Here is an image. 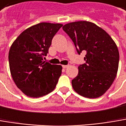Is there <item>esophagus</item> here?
<instances>
[{"instance_id": "34e87169", "label": "esophagus", "mask_w": 126, "mask_h": 126, "mask_svg": "<svg viewBox=\"0 0 126 126\" xmlns=\"http://www.w3.org/2000/svg\"><path fill=\"white\" fill-rule=\"evenodd\" d=\"M69 65H63L62 67L64 68V69H66V68L69 67Z\"/></svg>"}]
</instances>
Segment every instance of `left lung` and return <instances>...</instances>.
<instances>
[{"mask_svg":"<svg viewBox=\"0 0 126 126\" xmlns=\"http://www.w3.org/2000/svg\"><path fill=\"white\" fill-rule=\"evenodd\" d=\"M63 30L73 41L79 54H87L86 63L78 67V75L72 80L77 93L97 98L106 93L117 75L119 51L111 36L95 23L87 21L64 25Z\"/></svg>","mask_w":126,"mask_h":126,"instance_id":"8db88e82","label":"left lung"}]
</instances>
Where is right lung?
I'll return each instance as SVG.
<instances>
[{
	"label": "right lung",
	"mask_w": 126,
	"mask_h": 126,
	"mask_svg": "<svg viewBox=\"0 0 126 126\" xmlns=\"http://www.w3.org/2000/svg\"><path fill=\"white\" fill-rule=\"evenodd\" d=\"M62 23L42 22L26 29L16 38L8 54L9 67L16 85L30 97L52 92L62 75L61 65L43 61Z\"/></svg>",
	"instance_id": "obj_1"
}]
</instances>
